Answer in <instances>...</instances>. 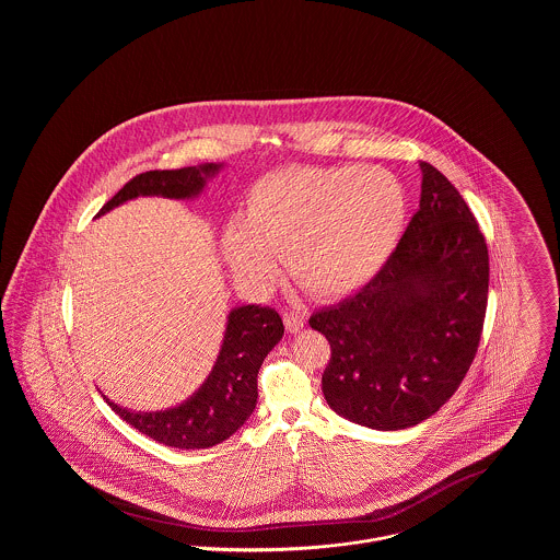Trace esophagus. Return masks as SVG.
<instances>
[{
  "label": "esophagus",
  "mask_w": 560,
  "mask_h": 560,
  "mask_svg": "<svg viewBox=\"0 0 560 560\" xmlns=\"http://www.w3.org/2000/svg\"><path fill=\"white\" fill-rule=\"evenodd\" d=\"M283 323H285L288 331H300L304 327V323H306V317L300 311H292L290 308V311L283 313Z\"/></svg>",
  "instance_id": "1"
}]
</instances>
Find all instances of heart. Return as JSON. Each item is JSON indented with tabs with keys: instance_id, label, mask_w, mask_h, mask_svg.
Segmentation results:
<instances>
[{
	"instance_id": "1",
	"label": "heart",
	"mask_w": 560,
	"mask_h": 560,
	"mask_svg": "<svg viewBox=\"0 0 560 560\" xmlns=\"http://www.w3.org/2000/svg\"><path fill=\"white\" fill-rule=\"evenodd\" d=\"M407 199L375 165H295L254 183L240 222L224 233L233 270L265 281L283 256L293 281L320 300L363 288L399 241Z\"/></svg>"
}]
</instances>
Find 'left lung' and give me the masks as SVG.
Returning a JSON list of instances; mask_svg holds the SVG:
<instances>
[{"label":"left lung","mask_w":560,"mask_h":560,"mask_svg":"<svg viewBox=\"0 0 560 560\" xmlns=\"http://www.w3.org/2000/svg\"><path fill=\"white\" fill-rule=\"evenodd\" d=\"M420 210L361 292L313 313L331 357L327 405L354 424L402 430L452 397L479 350L489 252L457 188L427 161Z\"/></svg>","instance_id":"8db88e82"}]
</instances>
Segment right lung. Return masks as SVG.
I'll return each mask as SVG.
<instances>
[{
    "mask_svg": "<svg viewBox=\"0 0 560 560\" xmlns=\"http://www.w3.org/2000/svg\"><path fill=\"white\" fill-rule=\"evenodd\" d=\"M218 167L220 163H203L199 167L138 174L108 199L98 215L138 195L188 199L206 187L208 176L215 174ZM281 336L283 320L275 308L256 304L240 306L229 315L226 334L210 377L187 402L167 411L133 413L107 397L105 400L121 420L167 447H212L235 434L256 409L260 365Z\"/></svg>",
    "mask_w": 560,
    "mask_h": 560,
    "instance_id": "right-lung-1",
    "label": "right lung"
}]
</instances>
